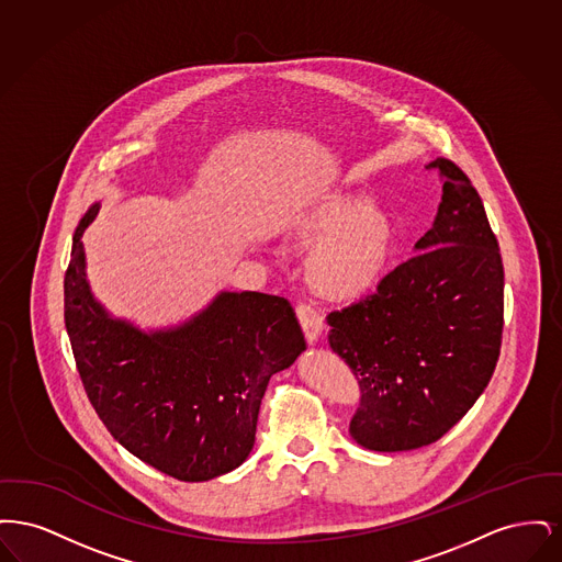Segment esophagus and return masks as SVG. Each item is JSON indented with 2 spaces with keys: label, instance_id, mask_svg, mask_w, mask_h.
<instances>
[{
  "label": "esophagus",
  "instance_id": "1",
  "mask_svg": "<svg viewBox=\"0 0 562 562\" xmlns=\"http://www.w3.org/2000/svg\"><path fill=\"white\" fill-rule=\"evenodd\" d=\"M296 318H299L301 326H303L305 339L310 344H316L321 339L322 330H324V321H322L321 312L312 303L301 301L296 305Z\"/></svg>",
  "mask_w": 562,
  "mask_h": 562
}]
</instances>
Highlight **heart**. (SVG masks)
Masks as SVG:
<instances>
[{
  "label": "heart",
  "mask_w": 562,
  "mask_h": 562,
  "mask_svg": "<svg viewBox=\"0 0 562 562\" xmlns=\"http://www.w3.org/2000/svg\"><path fill=\"white\" fill-rule=\"evenodd\" d=\"M293 234L303 246H318L312 276L322 291L353 296L369 291L383 273L394 227L369 195L339 193L301 214Z\"/></svg>",
  "instance_id": "heart-1"
}]
</instances>
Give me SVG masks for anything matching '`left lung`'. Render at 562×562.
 Wrapping results in <instances>:
<instances>
[{
  "label": "left lung",
  "instance_id": "left-lung-1",
  "mask_svg": "<svg viewBox=\"0 0 562 562\" xmlns=\"http://www.w3.org/2000/svg\"><path fill=\"white\" fill-rule=\"evenodd\" d=\"M428 168L442 202L415 255L326 316L328 344L362 394L349 434L381 453L442 438L479 401L502 348L504 263L481 195L453 161Z\"/></svg>",
  "mask_w": 562,
  "mask_h": 562
}]
</instances>
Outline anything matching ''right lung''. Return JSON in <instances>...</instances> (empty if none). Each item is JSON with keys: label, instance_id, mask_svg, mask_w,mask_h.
I'll return each instance as SVG.
<instances>
[{"label": "right lung", "instance_id": "obj_1", "mask_svg": "<svg viewBox=\"0 0 562 562\" xmlns=\"http://www.w3.org/2000/svg\"><path fill=\"white\" fill-rule=\"evenodd\" d=\"M65 273V326L88 401L134 457L177 481L236 470L252 451L269 376L305 349L293 305L266 293H221L191 321L143 333L90 293L81 236Z\"/></svg>", "mask_w": 562, "mask_h": 562}]
</instances>
